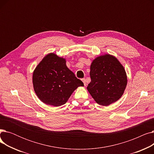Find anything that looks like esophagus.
Listing matches in <instances>:
<instances>
[{
	"label": "esophagus",
	"instance_id": "esophagus-1",
	"mask_svg": "<svg viewBox=\"0 0 154 154\" xmlns=\"http://www.w3.org/2000/svg\"><path fill=\"white\" fill-rule=\"evenodd\" d=\"M82 82H83V83H84V85H85V86H86V85H87V83H86V80H85V79H82Z\"/></svg>",
	"mask_w": 154,
	"mask_h": 154
}]
</instances>
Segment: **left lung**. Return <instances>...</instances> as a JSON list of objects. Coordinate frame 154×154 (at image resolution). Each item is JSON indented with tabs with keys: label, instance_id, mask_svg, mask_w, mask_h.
Returning <instances> with one entry per match:
<instances>
[{
	"label": "left lung",
	"instance_id": "8db88e82",
	"mask_svg": "<svg viewBox=\"0 0 154 154\" xmlns=\"http://www.w3.org/2000/svg\"><path fill=\"white\" fill-rule=\"evenodd\" d=\"M90 75L91 81L87 88L98 104L108 106L124 94L127 74L115 56L105 54L96 57L91 65Z\"/></svg>",
	"mask_w": 154,
	"mask_h": 154
}]
</instances>
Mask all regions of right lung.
<instances>
[{
	"instance_id": "1",
	"label": "right lung",
	"mask_w": 154,
	"mask_h": 154,
	"mask_svg": "<svg viewBox=\"0 0 154 154\" xmlns=\"http://www.w3.org/2000/svg\"><path fill=\"white\" fill-rule=\"evenodd\" d=\"M34 91L42 102L59 107L66 103L72 94L84 83L66 66V60L54 53L46 55L33 72Z\"/></svg>"
}]
</instances>
